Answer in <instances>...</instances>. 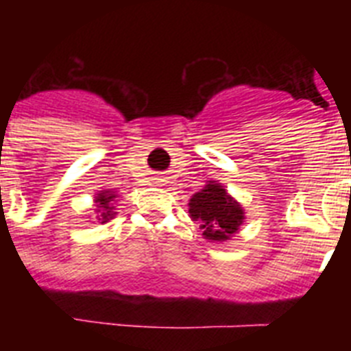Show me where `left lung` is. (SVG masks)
I'll list each match as a JSON object with an SVG mask.
<instances>
[{"label":"left lung","instance_id":"obj_1","mask_svg":"<svg viewBox=\"0 0 351 351\" xmlns=\"http://www.w3.org/2000/svg\"><path fill=\"white\" fill-rule=\"evenodd\" d=\"M190 216L193 221L200 223L204 237L210 243L228 241L239 232L244 221V209L226 193L219 182L209 181L204 190L197 191L190 198Z\"/></svg>","mask_w":351,"mask_h":351}]
</instances>
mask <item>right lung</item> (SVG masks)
I'll use <instances>...</instances> for the list:
<instances>
[{"label": "right lung", "mask_w": 351, "mask_h": 351, "mask_svg": "<svg viewBox=\"0 0 351 351\" xmlns=\"http://www.w3.org/2000/svg\"><path fill=\"white\" fill-rule=\"evenodd\" d=\"M117 195L114 193L112 190H104L100 193H96L95 197V204H96V213H100L98 219L101 223H107L108 219L114 218V198Z\"/></svg>", "instance_id": "add662e5"}]
</instances>
